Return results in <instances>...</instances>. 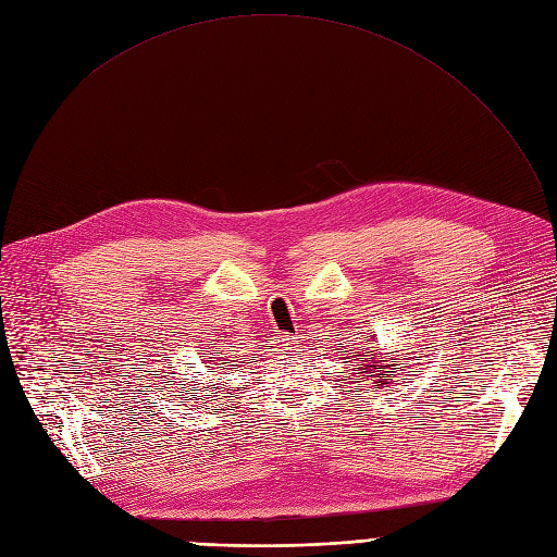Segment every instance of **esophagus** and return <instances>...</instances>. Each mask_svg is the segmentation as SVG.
I'll use <instances>...</instances> for the list:
<instances>
[{"label":"esophagus","instance_id":"obj_1","mask_svg":"<svg viewBox=\"0 0 557 557\" xmlns=\"http://www.w3.org/2000/svg\"><path fill=\"white\" fill-rule=\"evenodd\" d=\"M274 344L278 347V351H293V347H295V337H293V335H287V333H278V335L274 337Z\"/></svg>","mask_w":557,"mask_h":557}]
</instances>
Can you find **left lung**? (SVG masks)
I'll return each instance as SVG.
<instances>
[{"label": "left lung", "mask_w": 557, "mask_h": 557, "mask_svg": "<svg viewBox=\"0 0 557 557\" xmlns=\"http://www.w3.org/2000/svg\"><path fill=\"white\" fill-rule=\"evenodd\" d=\"M376 351H379V349H376ZM376 351H369V349H367V356H369V358H362V364H356L354 372H356L358 376L374 379V383H379L381 387H387L396 376H399L404 362H399V358L383 360ZM358 356H360V351H358ZM351 358H354V356H351ZM354 360H358V358H354ZM404 360H408V358H404ZM389 361L393 362L392 366L388 364ZM356 383H362V381L356 379Z\"/></svg>", "instance_id": "1"}]
</instances>
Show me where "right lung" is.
I'll return each mask as SVG.
<instances>
[{
	"label": "right lung",
	"instance_id": "obj_1",
	"mask_svg": "<svg viewBox=\"0 0 557 557\" xmlns=\"http://www.w3.org/2000/svg\"><path fill=\"white\" fill-rule=\"evenodd\" d=\"M197 394V392H195ZM195 394H193V399H195ZM185 401H188V399H185Z\"/></svg>",
	"mask_w": 557,
	"mask_h": 557
}]
</instances>
